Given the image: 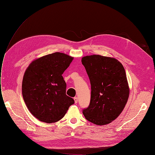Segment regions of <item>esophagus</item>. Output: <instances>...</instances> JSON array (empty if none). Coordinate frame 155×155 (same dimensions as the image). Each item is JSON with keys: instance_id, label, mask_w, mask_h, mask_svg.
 Wrapping results in <instances>:
<instances>
[{"instance_id": "esophagus-1", "label": "esophagus", "mask_w": 155, "mask_h": 155, "mask_svg": "<svg viewBox=\"0 0 155 155\" xmlns=\"http://www.w3.org/2000/svg\"><path fill=\"white\" fill-rule=\"evenodd\" d=\"M74 101H75V104H77L78 101V97H75L74 98Z\"/></svg>"}]
</instances>
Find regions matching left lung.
<instances>
[{"label": "left lung", "instance_id": "1", "mask_svg": "<svg viewBox=\"0 0 155 155\" xmlns=\"http://www.w3.org/2000/svg\"><path fill=\"white\" fill-rule=\"evenodd\" d=\"M81 62L91 85L90 104L83 114L92 124H109L121 114L129 97L125 69L117 59L100 55L85 56Z\"/></svg>", "mask_w": 155, "mask_h": 155}]
</instances>
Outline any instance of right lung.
Here are the masks:
<instances>
[{"label":"right lung","mask_w":155,"mask_h":155,"mask_svg":"<svg viewBox=\"0 0 155 155\" xmlns=\"http://www.w3.org/2000/svg\"><path fill=\"white\" fill-rule=\"evenodd\" d=\"M73 58L55 52L34 61L23 77L22 94L31 113L39 120L54 123L63 118L73 98L66 94L62 74Z\"/></svg>","instance_id":"obj_1"}]
</instances>
